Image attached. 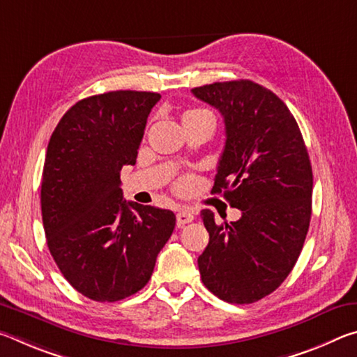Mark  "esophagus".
Instances as JSON below:
<instances>
[{
    "instance_id": "1",
    "label": "esophagus",
    "mask_w": 357,
    "mask_h": 357,
    "mask_svg": "<svg viewBox=\"0 0 357 357\" xmlns=\"http://www.w3.org/2000/svg\"><path fill=\"white\" fill-rule=\"evenodd\" d=\"M193 219H195V215H193V213H192L190 209H181V211H178V214H176L178 227H183V225H185V223H190Z\"/></svg>"
}]
</instances>
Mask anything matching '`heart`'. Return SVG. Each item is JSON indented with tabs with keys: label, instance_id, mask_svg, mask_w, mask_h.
Here are the masks:
<instances>
[{
	"label": "heart",
	"instance_id": "1",
	"mask_svg": "<svg viewBox=\"0 0 357 357\" xmlns=\"http://www.w3.org/2000/svg\"><path fill=\"white\" fill-rule=\"evenodd\" d=\"M192 184V179L190 178H185V179H183L181 181V189H187V187H189Z\"/></svg>",
	"mask_w": 357,
	"mask_h": 357
}]
</instances>
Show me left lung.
I'll return each mask as SVG.
<instances>
[{"mask_svg":"<svg viewBox=\"0 0 357 357\" xmlns=\"http://www.w3.org/2000/svg\"><path fill=\"white\" fill-rule=\"evenodd\" d=\"M192 93L225 123L213 193L243 213L236 222L215 223L202 211L209 244L198 269L217 298L252 304L279 288L301 255L312 215L309 153L291 112L261 84L217 82Z\"/></svg>","mask_w":357,"mask_h":357,"instance_id":"obj_1","label":"left lung"}]
</instances>
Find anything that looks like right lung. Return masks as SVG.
Here are the masks:
<instances>
[{"instance_id":"right-lung-1","label":"right lung","mask_w":357,"mask_h":357,"mask_svg":"<svg viewBox=\"0 0 357 357\" xmlns=\"http://www.w3.org/2000/svg\"><path fill=\"white\" fill-rule=\"evenodd\" d=\"M160 94L110 91L78 100L53 130L40 184L47 245L78 293L121 301L146 285L176 217L123 200L119 173L135 165Z\"/></svg>"}]
</instances>
